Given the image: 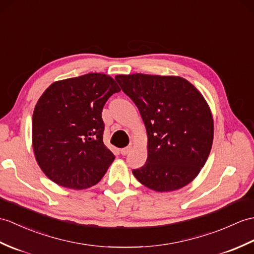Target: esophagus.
Wrapping results in <instances>:
<instances>
[{"label": "esophagus", "mask_w": 254, "mask_h": 254, "mask_svg": "<svg viewBox=\"0 0 254 254\" xmlns=\"http://www.w3.org/2000/svg\"><path fill=\"white\" fill-rule=\"evenodd\" d=\"M131 149H132V147L131 146H127V147H125V148H122L121 150H120V152H121V155L122 156H126V155H127L129 151H131Z\"/></svg>", "instance_id": "34e87169"}]
</instances>
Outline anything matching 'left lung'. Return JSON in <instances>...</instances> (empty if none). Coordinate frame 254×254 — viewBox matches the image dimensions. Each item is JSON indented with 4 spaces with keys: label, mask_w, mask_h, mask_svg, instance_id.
Returning a JSON list of instances; mask_svg holds the SVG:
<instances>
[{
    "label": "left lung",
    "mask_w": 254,
    "mask_h": 254,
    "mask_svg": "<svg viewBox=\"0 0 254 254\" xmlns=\"http://www.w3.org/2000/svg\"><path fill=\"white\" fill-rule=\"evenodd\" d=\"M116 81L137 106L148 136L146 163L133 175L160 192L190 184L213 141V118L201 93L181 76L119 74Z\"/></svg>",
    "instance_id": "left-lung-1"
}]
</instances>
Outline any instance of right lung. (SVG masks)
I'll use <instances>...</instances> for the list:
<instances>
[{
  "label": "right lung",
  "mask_w": 254,
  "mask_h": 254,
  "mask_svg": "<svg viewBox=\"0 0 254 254\" xmlns=\"http://www.w3.org/2000/svg\"><path fill=\"white\" fill-rule=\"evenodd\" d=\"M120 92L104 73L54 82L38 100L32 144L44 174L60 186L84 190L103 179L115 155L104 145V105Z\"/></svg>",
  "instance_id": "add662e5"
}]
</instances>
